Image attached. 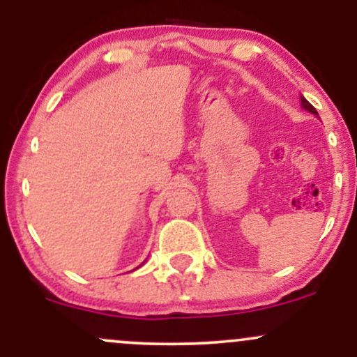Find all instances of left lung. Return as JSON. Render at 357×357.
<instances>
[{"instance_id": "8db88e82", "label": "left lung", "mask_w": 357, "mask_h": 357, "mask_svg": "<svg viewBox=\"0 0 357 357\" xmlns=\"http://www.w3.org/2000/svg\"><path fill=\"white\" fill-rule=\"evenodd\" d=\"M301 102H302V107H304L305 110H309L310 114H315V116H319L317 110H315V109L312 107V104H309V100H307L305 97H302V96H301Z\"/></svg>"}]
</instances>
